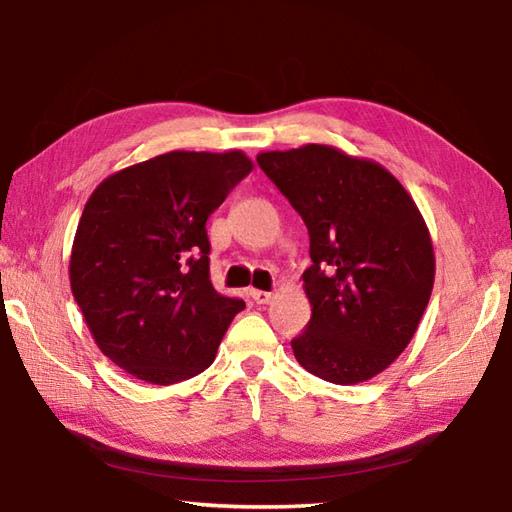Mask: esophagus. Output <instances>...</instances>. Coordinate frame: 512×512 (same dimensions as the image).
Segmentation results:
<instances>
[{"label":"esophagus","instance_id":"34e87169","mask_svg":"<svg viewBox=\"0 0 512 512\" xmlns=\"http://www.w3.org/2000/svg\"><path fill=\"white\" fill-rule=\"evenodd\" d=\"M250 297H253L255 303H268L273 299V292H266V290H250Z\"/></svg>","mask_w":512,"mask_h":512}]
</instances>
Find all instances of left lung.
I'll use <instances>...</instances> for the list:
<instances>
[{
  "label": "left lung",
  "mask_w": 512,
  "mask_h": 512,
  "mask_svg": "<svg viewBox=\"0 0 512 512\" xmlns=\"http://www.w3.org/2000/svg\"><path fill=\"white\" fill-rule=\"evenodd\" d=\"M257 165L308 226V328L292 339L303 369L356 385L396 361L427 308L436 257L405 187L374 160L328 145L266 151Z\"/></svg>",
  "instance_id": "obj_1"
}]
</instances>
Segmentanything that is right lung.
Here are the masks:
<instances>
[{
  "mask_svg": "<svg viewBox=\"0 0 512 512\" xmlns=\"http://www.w3.org/2000/svg\"><path fill=\"white\" fill-rule=\"evenodd\" d=\"M253 162L242 151H169L105 178L76 228L70 286L101 352L151 385L215 361L242 299L209 279L206 220Z\"/></svg>",
  "mask_w": 512,
  "mask_h": 512,
  "instance_id": "add662e5",
  "label": "right lung"
}]
</instances>
